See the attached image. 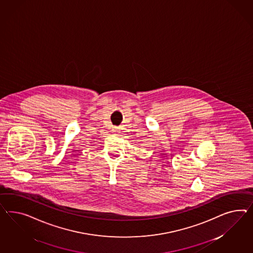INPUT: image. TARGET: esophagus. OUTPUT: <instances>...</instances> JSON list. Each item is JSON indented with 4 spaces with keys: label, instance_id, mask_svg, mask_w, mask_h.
Returning <instances> with one entry per match:
<instances>
[{
    "label": "esophagus",
    "instance_id": "1",
    "mask_svg": "<svg viewBox=\"0 0 253 253\" xmlns=\"http://www.w3.org/2000/svg\"><path fill=\"white\" fill-rule=\"evenodd\" d=\"M113 132H118L119 131V129L117 128V127H115V128H113Z\"/></svg>",
    "mask_w": 253,
    "mask_h": 253
}]
</instances>
